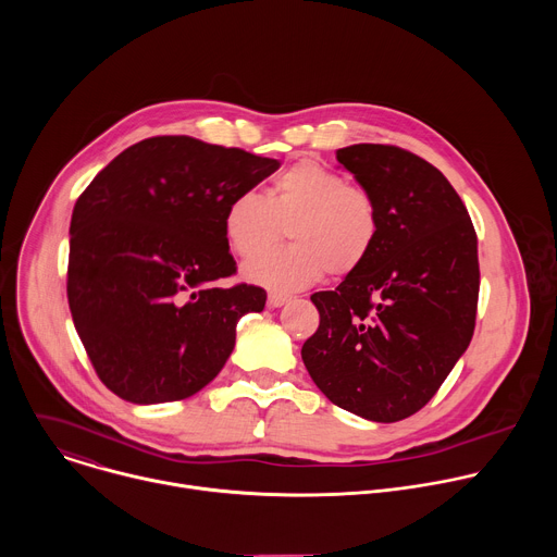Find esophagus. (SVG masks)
Wrapping results in <instances>:
<instances>
[{"label": "esophagus", "mask_w": 557, "mask_h": 557, "mask_svg": "<svg viewBox=\"0 0 557 557\" xmlns=\"http://www.w3.org/2000/svg\"><path fill=\"white\" fill-rule=\"evenodd\" d=\"M288 299H290L288 295H282V293H271V295H269V306H271V308H280V306H284Z\"/></svg>", "instance_id": "34e87169"}]
</instances>
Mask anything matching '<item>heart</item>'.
I'll return each instance as SVG.
<instances>
[{
    "mask_svg": "<svg viewBox=\"0 0 557 557\" xmlns=\"http://www.w3.org/2000/svg\"><path fill=\"white\" fill-rule=\"evenodd\" d=\"M288 227L294 247L262 257ZM226 245L245 260L249 282L290 293L320 282L329 271L346 277L363 267L379 237L374 198L342 174L299 163L273 183L269 196L240 191L224 209Z\"/></svg>",
    "mask_w": 557,
    "mask_h": 557,
    "instance_id": "1",
    "label": "heart"
}]
</instances>
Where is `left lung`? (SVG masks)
Returning <instances> with one entry per match:
<instances>
[{
  "mask_svg": "<svg viewBox=\"0 0 557 557\" xmlns=\"http://www.w3.org/2000/svg\"><path fill=\"white\" fill-rule=\"evenodd\" d=\"M337 161L374 198L379 237L361 269L310 295L320 329L301 359L335 406L394 423L432 399L471 342L479 240L460 196L423 158L359 143Z\"/></svg>",
  "mask_w": 557,
  "mask_h": 557,
  "instance_id": "1",
  "label": "left lung"
}]
</instances>
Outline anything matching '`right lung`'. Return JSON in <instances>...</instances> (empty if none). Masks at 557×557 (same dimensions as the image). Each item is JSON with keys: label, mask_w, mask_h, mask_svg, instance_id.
<instances>
[{"label": "right lung", "mask_w": 557, "mask_h": 557, "mask_svg": "<svg viewBox=\"0 0 557 557\" xmlns=\"http://www.w3.org/2000/svg\"><path fill=\"white\" fill-rule=\"evenodd\" d=\"M280 170L275 158L191 136L140 140L97 174L70 220L67 304L99 374L138 406L211 383L235 324L267 293L235 273L222 231L228 200Z\"/></svg>", "instance_id": "add662e5"}]
</instances>
